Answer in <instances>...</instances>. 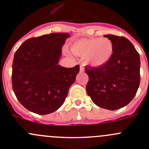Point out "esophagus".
Listing matches in <instances>:
<instances>
[{"label":"esophagus","mask_w":149,"mask_h":149,"mask_svg":"<svg viewBox=\"0 0 149 149\" xmlns=\"http://www.w3.org/2000/svg\"><path fill=\"white\" fill-rule=\"evenodd\" d=\"M84 68L83 65H81L80 66V72H84Z\"/></svg>","instance_id":"34e87169"}]
</instances>
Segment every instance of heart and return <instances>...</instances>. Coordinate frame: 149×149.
Segmentation results:
<instances>
[{
  "mask_svg": "<svg viewBox=\"0 0 149 149\" xmlns=\"http://www.w3.org/2000/svg\"><path fill=\"white\" fill-rule=\"evenodd\" d=\"M72 53L84 57L86 64L92 67H101L111 60L114 46L108 38H84L74 41L70 47Z\"/></svg>",
  "mask_w": 149,
  "mask_h": 149,
  "instance_id": "b5f03b06",
  "label": "heart"
}]
</instances>
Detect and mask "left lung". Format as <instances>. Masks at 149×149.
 I'll use <instances>...</instances> for the list:
<instances>
[{"label": "left lung", "mask_w": 149, "mask_h": 149, "mask_svg": "<svg viewBox=\"0 0 149 149\" xmlns=\"http://www.w3.org/2000/svg\"><path fill=\"white\" fill-rule=\"evenodd\" d=\"M104 36L113 42V57L103 66L85 68L89 76L86 89L95 105L114 111L130 103L136 95L141 79V60L127 38L112 34Z\"/></svg>", "instance_id": "1"}]
</instances>
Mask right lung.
Wrapping results in <instances>:
<instances>
[{"label":"right lung","mask_w":149,"mask_h":149,"mask_svg":"<svg viewBox=\"0 0 149 149\" xmlns=\"http://www.w3.org/2000/svg\"><path fill=\"white\" fill-rule=\"evenodd\" d=\"M69 37L68 33H57L29 38L14 54L12 88L28 111L49 114L64 103L79 72V65L68 68L58 64L62 47Z\"/></svg>","instance_id":"1"}]
</instances>
